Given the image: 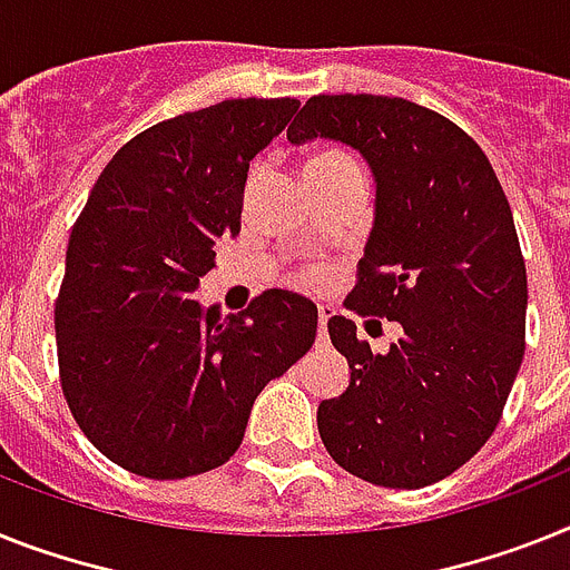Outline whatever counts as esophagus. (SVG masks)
<instances>
[{"mask_svg":"<svg viewBox=\"0 0 570 570\" xmlns=\"http://www.w3.org/2000/svg\"><path fill=\"white\" fill-rule=\"evenodd\" d=\"M333 315L330 304H318V336H327V318Z\"/></svg>","mask_w":570,"mask_h":570,"instance_id":"34e87169","label":"esophagus"}]
</instances>
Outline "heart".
<instances>
[{"label": "heart", "mask_w": 570, "mask_h": 570, "mask_svg": "<svg viewBox=\"0 0 570 570\" xmlns=\"http://www.w3.org/2000/svg\"><path fill=\"white\" fill-rule=\"evenodd\" d=\"M344 167H356L347 153L315 150L304 159V176H307V181H313V179H322V176L336 174V170H344ZM309 277H315V272H309Z\"/></svg>", "instance_id": "obj_1"}]
</instances>
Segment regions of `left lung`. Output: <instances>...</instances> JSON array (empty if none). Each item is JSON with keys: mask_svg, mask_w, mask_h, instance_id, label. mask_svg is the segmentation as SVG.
Segmentation results:
<instances>
[{"mask_svg": "<svg viewBox=\"0 0 570 570\" xmlns=\"http://www.w3.org/2000/svg\"><path fill=\"white\" fill-rule=\"evenodd\" d=\"M362 153L374 228L344 307L403 327L371 353L344 315L330 342L351 385L318 405V434L351 475L420 490L452 475L501 420L524 356L528 272L484 150L443 115L385 95H315L286 138Z\"/></svg>", "mask_w": 570, "mask_h": 570, "instance_id": "left-lung-1", "label": "left lung"}]
</instances>
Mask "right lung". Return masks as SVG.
I'll return each mask as SVG.
<instances>
[{
    "mask_svg": "<svg viewBox=\"0 0 570 570\" xmlns=\"http://www.w3.org/2000/svg\"><path fill=\"white\" fill-rule=\"evenodd\" d=\"M298 109L237 98L176 115L115 153L66 252L55 304L60 385L98 452L174 481L240 449L257 394L313 347L318 309L266 289L243 313L194 293L214 243L240 234L248 161Z\"/></svg>",
    "mask_w": 570,
    "mask_h": 570,
    "instance_id": "add662e5",
    "label": "right lung"
}]
</instances>
